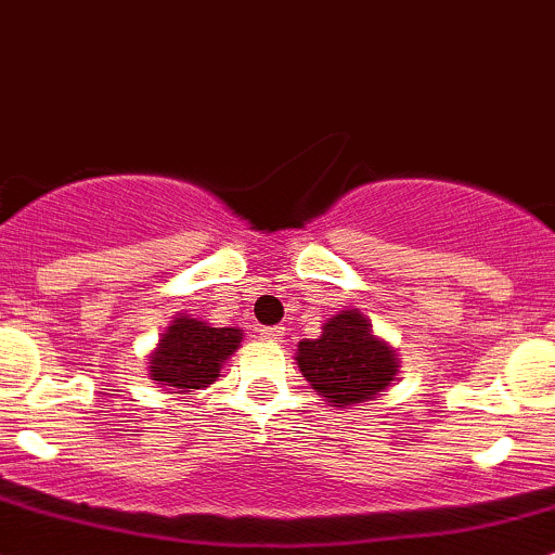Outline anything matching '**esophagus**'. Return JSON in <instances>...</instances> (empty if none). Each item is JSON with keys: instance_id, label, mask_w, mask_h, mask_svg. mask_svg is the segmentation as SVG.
Here are the masks:
<instances>
[{"instance_id": "obj_1", "label": "esophagus", "mask_w": 555, "mask_h": 555, "mask_svg": "<svg viewBox=\"0 0 555 555\" xmlns=\"http://www.w3.org/2000/svg\"><path fill=\"white\" fill-rule=\"evenodd\" d=\"M260 335L266 340H271V344H276V340L284 338V327H262Z\"/></svg>"}]
</instances>
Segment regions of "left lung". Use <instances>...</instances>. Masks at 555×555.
I'll list each match as a JSON object with an SVG mask.
<instances>
[{
    "instance_id": "left-lung-1",
    "label": "left lung",
    "mask_w": 555,
    "mask_h": 555,
    "mask_svg": "<svg viewBox=\"0 0 555 555\" xmlns=\"http://www.w3.org/2000/svg\"><path fill=\"white\" fill-rule=\"evenodd\" d=\"M295 360L311 389L335 408L378 397L400 367L395 349L373 335L371 322L357 309L327 319L319 338L300 340Z\"/></svg>"
}]
</instances>
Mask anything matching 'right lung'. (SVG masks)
Masks as SVG:
<instances>
[{"label":"right lung","mask_w":555,"mask_h":555,"mask_svg":"<svg viewBox=\"0 0 555 555\" xmlns=\"http://www.w3.org/2000/svg\"><path fill=\"white\" fill-rule=\"evenodd\" d=\"M242 344L238 327H211L193 317H173L160 344L150 354V378L173 395L204 389L217 382L220 367Z\"/></svg>","instance_id":"add662e5"}]
</instances>
